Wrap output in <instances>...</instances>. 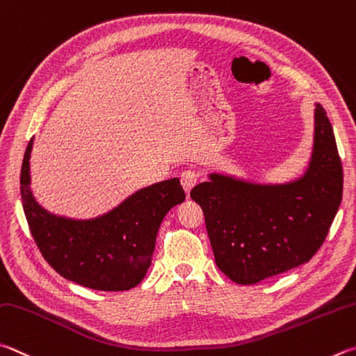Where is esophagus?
I'll list each match as a JSON object with an SVG mask.
<instances>
[{
	"label": "esophagus",
	"mask_w": 356,
	"mask_h": 356,
	"mask_svg": "<svg viewBox=\"0 0 356 356\" xmlns=\"http://www.w3.org/2000/svg\"><path fill=\"white\" fill-rule=\"evenodd\" d=\"M197 180H199V174L193 170H186L180 174V184H182L186 195H190L191 188L197 184Z\"/></svg>",
	"instance_id": "obj_1"
}]
</instances>
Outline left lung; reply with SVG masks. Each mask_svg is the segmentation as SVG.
<instances>
[{
	"label": "left lung",
	"mask_w": 356,
	"mask_h": 356,
	"mask_svg": "<svg viewBox=\"0 0 356 356\" xmlns=\"http://www.w3.org/2000/svg\"><path fill=\"white\" fill-rule=\"evenodd\" d=\"M190 196L204 211L218 268L238 285H254L312 260L338 213L342 165L330 120L314 108L313 151L299 179L255 184L221 172Z\"/></svg>",
	"instance_id": "obj_1"
}]
</instances>
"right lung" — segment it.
I'll use <instances>...</instances> for the list:
<instances>
[{
  "instance_id": "obj_1",
  "label": "right lung",
  "mask_w": 356,
  "mask_h": 356,
  "mask_svg": "<svg viewBox=\"0 0 356 356\" xmlns=\"http://www.w3.org/2000/svg\"><path fill=\"white\" fill-rule=\"evenodd\" d=\"M26 147L20 190L32 238L56 273L77 285L98 291H127L145 279L156 249L160 224L185 191L177 177L134 195L104 215L71 219L53 215L31 191V151Z\"/></svg>"
}]
</instances>
